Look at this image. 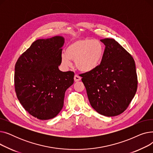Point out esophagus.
<instances>
[{
  "label": "esophagus",
  "mask_w": 153,
  "mask_h": 153,
  "mask_svg": "<svg viewBox=\"0 0 153 153\" xmlns=\"http://www.w3.org/2000/svg\"><path fill=\"white\" fill-rule=\"evenodd\" d=\"M74 81H75V82H78V81H81V77H80V76H79L78 75L76 74V75L74 76Z\"/></svg>",
  "instance_id": "esophagus-1"
}]
</instances>
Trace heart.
Masks as SVG:
<instances>
[{"label":"heart","instance_id":"1","mask_svg":"<svg viewBox=\"0 0 153 153\" xmlns=\"http://www.w3.org/2000/svg\"><path fill=\"white\" fill-rule=\"evenodd\" d=\"M104 53L102 43L96 39H77L66 48L61 54L62 65L69 67L71 61H75L76 68L82 72H90L97 68L102 61Z\"/></svg>","mask_w":153,"mask_h":153}]
</instances>
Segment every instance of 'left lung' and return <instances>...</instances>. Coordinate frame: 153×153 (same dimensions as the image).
Masks as SVG:
<instances>
[{
    "mask_svg": "<svg viewBox=\"0 0 153 153\" xmlns=\"http://www.w3.org/2000/svg\"><path fill=\"white\" fill-rule=\"evenodd\" d=\"M105 45L102 62L94 70L81 74L92 107L100 115L114 117L126 109L137 90L138 81L131 55L113 38Z\"/></svg>",
    "mask_w": 153,
    "mask_h": 153,
    "instance_id": "8db88e82",
    "label": "left lung"
}]
</instances>
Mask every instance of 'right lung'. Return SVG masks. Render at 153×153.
Wrapping results in <instances>:
<instances>
[{
  "mask_svg": "<svg viewBox=\"0 0 153 153\" xmlns=\"http://www.w3.org/2000/svg\"><path fill=\"white\" fill-rule=\"evenodd\" d=\"M64 38L39 39L18 59L14 82L23 107L39 120H50L62 110L66 91L74 83V73L61 71Z\"/></svg>",
  "mask_w": 153,
  "mask_h": 153,
  "instance_id": "1",
  "label": "right lung"
}]
</instances>
